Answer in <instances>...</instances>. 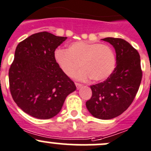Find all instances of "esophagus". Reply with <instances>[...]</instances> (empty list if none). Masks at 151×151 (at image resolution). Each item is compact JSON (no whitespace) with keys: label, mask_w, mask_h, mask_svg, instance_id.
<instances>
[{"label":"esophagus","mask_w":151,"mask_h":151,"mask_svg":"<svg viewBox=\"0 0 151 151\" xmlns=\"http://www.w3.org/2000/svg\"><path fill=\"white\" fill-rule=\"evenodd\" d=\"M75 85H76V86H77V89H79V88H80V87L83 86V85H82L81 83H75Z\"/></svg>","instance_id":"obj_1"}]
</instances>
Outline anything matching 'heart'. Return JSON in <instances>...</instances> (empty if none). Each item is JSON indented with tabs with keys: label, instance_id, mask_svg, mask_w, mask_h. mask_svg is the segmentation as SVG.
<instances>
[{
	"label": "heart",
	"instance_id": "heart-1",
	"mask_svg": "<svg viewBox=\"0 0 151 151\" xmlns=\"http://www.w3.org/2000/svg\"><path fill=\"white\" fill-rule=\"evenodd\" d=\"M55 58L66 75L73 77L81 64L83 69L79 73V78L85 80L90 77L96 82L106 80L113 72L116 63L110 47L82 41L70 44L66 50H57Z\"/></svg>",
	"mask_w": 151,
	"mask_h": 151
}]
</instances>
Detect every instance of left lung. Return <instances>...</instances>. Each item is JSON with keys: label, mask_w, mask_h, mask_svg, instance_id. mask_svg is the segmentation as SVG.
I'll list each match as a JSON object with an SVG mask.
<instances>
[{"label": "left lung", "mask_w": 151, "mask_h": 151, "mask_svg": "<svg viewBox=\"0 0 151 151\" xmlns=\"http://www.w3.org/2000/svg\"><path fill=\"white\" fill-rule=\"evenodd\" d=\"M102 40L115 48L117 65L105 81L91 85L92 96L86 101V106L95 118L108 120L119 116L133 102L142 71L139 52L129 42L112 37Z\"/></svg>", "instance_id": "8db88e82"}]
</instances>
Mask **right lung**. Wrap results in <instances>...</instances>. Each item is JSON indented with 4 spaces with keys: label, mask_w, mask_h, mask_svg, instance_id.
<instances>
[{
    "label": "right lung",
    "mask_w": 151,
    "mask_h": 151,
    "mask_svg": "<svg viewBox=\"0 0 151 151\" xmlns=\"http://www.w3.org/2000/svg\"><path fill=\"white\" fill-rule=\"evenodd\" d=\"M67 37L47 31L31 35L16 47L9 71V89L22 111L39 119H50L60 111L66 96L76 90L62 71L55 51Z\"/></svg>",
    "instance_id": "1"
}]
</instances>
